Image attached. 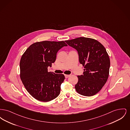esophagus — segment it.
I'll return each instance as SVG.
<instances>
[{
	"label": "esophagus",
	"instance_id": "esophagus-1",
	"mask_svg": "<svg viewBox=\"0 0 130 130\" xmlns=\"http://www.w3.org/2000/svg\"><path fill=\"white\" fill-rule=\"evenodd\" d=\"M70 76V75H68V74H65V77L66 78H67Z\"/></svg>",
	"mask_w": 130,
	"mask_h": 130
}]
</instances>
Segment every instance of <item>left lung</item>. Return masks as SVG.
Segmentation results:
<instances>
[{"label": "left lung", "mask_w": 130, "mask_h": 130, "mask_svg": "<svg viewBox=\"0 0 130 130\" xmlns=\"http://www.w3.org/2000/svg\"><path fill=\"white\" fill-rule=\"evenodd\" d=\"M65 41L77 50L79 62L84 68L83 74L77 76L75 90L84 96L95 95L105 85L109 75L110 60L105 47L91 38L78 37Z\"/></svg>", "instance_id": "obj_1"}]
</instances>
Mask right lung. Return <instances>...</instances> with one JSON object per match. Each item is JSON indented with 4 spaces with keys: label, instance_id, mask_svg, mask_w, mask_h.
Wrapping results in <instances>:
<instances>
[{
    "label": "right lung",
    "instance_id": "add662e5",
    "mask_svg": "<svg viewBox=\"0 0 130 130\" xmlns=\"http://www.w3.org/2000/svg\"><path fill=\"white\" fill-rule=\"evenodd\" d=\"M67 45L64 41H43L31 44L21 56L20 76L26 89L39 101L56 99L65 79L63 74L48 72V66L55 62L59 50Z\"/></svg>",
    "mask_w": 130,
    "mask_h": 130
}]
</instances>
